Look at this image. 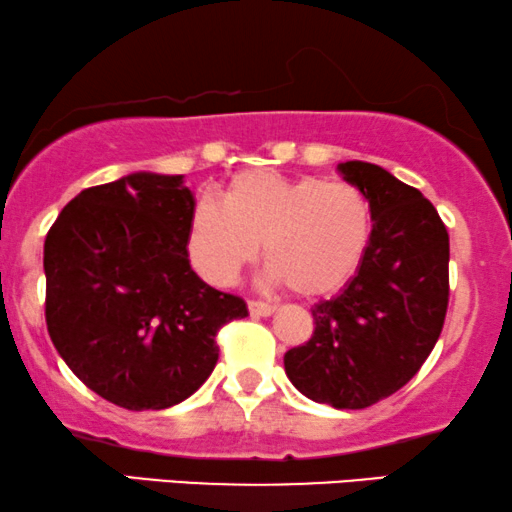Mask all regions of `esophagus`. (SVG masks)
I'll return each mask as SVG.
<instances>
[{
  "instance_id": "1",
  "label": "esophagus",
  "mask_w": 512,
  "mask_h": 512,
  "mask_svg": "<svg viewBox=\"0 0 512 512\" xmlns=\"http://www.w3.org/2000/svg\"><path fill=\"white\" fill-rule=\"evenodd\" d=\"M248 310H250L252 317H269V315H274L276 307L269 305V303H262V300H250Z\"/></svg>"
}]
</instances>
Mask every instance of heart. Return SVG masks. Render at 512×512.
<instances>
[{
	"label": "heart",
	"mask_w": 512,
	"mask_h": 512,
	"mask_svg": "<svg viewBox=\"0 0 512 512\" xmlns=\"http://www.w3.org/2000/svg\"><path fill=\"white\" fill-rule=\"evenodd\" d=\"M369 236L372 209L353 183L243 171L226 183L221 202L195 205L188 255L209 283L229 286L264 243L269 281L315 298L357 272Z\"/></svg>",
	"instance_id": "heart-1"
}]
</instances>
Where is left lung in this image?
I'll return each mask as SVG.
<instances>
[{"label":"left lung","instance_id":"8db88e82","mask_svg":"<svg viewBox=\"0 0 512 512\" xmlns=\"http://www.w3.org/2000/svg\"><path fill=\"white\" fill-rule=\"evenodd\" d=\"M365 193L372 236L360 269L336 298L312 307L315 331L283 355L303 396L362 410L420 372L448 310V231L420 190L377 164H338Z\"/></svg>","mask_w":512,"mask_h":512}]
</instances>
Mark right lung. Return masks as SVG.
<instances>
[{
    "label": "right lung",
    "mask_w": 512,
    "mask_h": 512,
    "mask_svg": "<svg viewBox=\"0 0 512 512\" xmlns=\"http://www.w3.org/2000/svg\"><path fill=\"white\" fill-rule=\"evenodd\" d=\"M183 176L131 174L85 188L45 238V319L71 372L126 410H164L205 384L217 334L248 317L188 260Z\"/></svg>",
    "instance_id": "right-lung-1"
}]
</instances>
